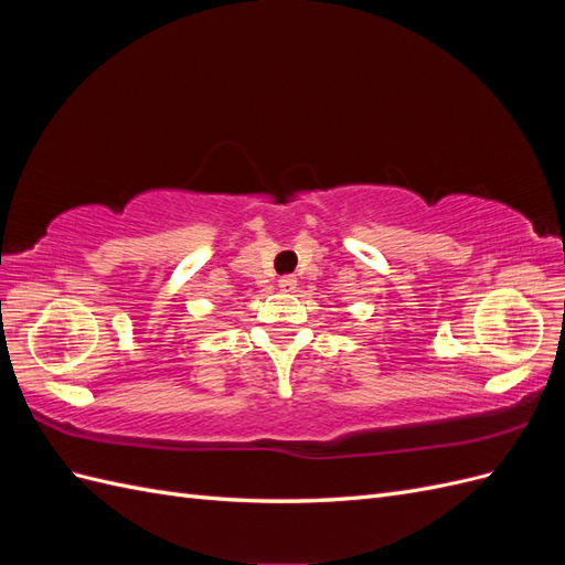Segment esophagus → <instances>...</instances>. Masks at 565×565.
Wrapping results in <instances>:
<instances>
[{"label":"esophagus","mask_w":565,"mask_h":565,"mask_svg":"<svg viewBox=\"0 0 565 565\" xmlns=\"http://www.w3.org/2000/svg\"><path fill=\"white\" fill-rule=\"evenodd\" d=\"M278 287L282 289V292H292V289L297 287V278H295V276H282V278L278 280Z\"/></svg>","instance_id":"esophagus-1"}]
</instances>
